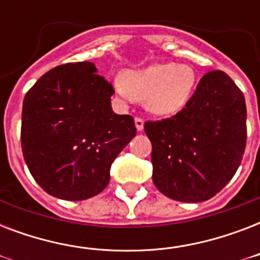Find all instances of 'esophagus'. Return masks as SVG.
Instances as JSON below:
<instances>
[{
	"label": "esophagus",
	"instance_id": "1",
	"mask_svg": "<svg viewBox=\"0 0 260 260\" xmlns=\"http://www.w3.org/2000/svg\"><path fill=\"white\" fill-rule=\"evenodd\" d=\"M135 125H136V129L143 131L144 128V120L142 117H136L135 118Z\"/></svg>",
	"mask_w": 260,
	"mask_h": 260
}]
</instances>
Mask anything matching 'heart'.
Listing matches in <instances>:
<instances>
[{
    "mask_svg": "<svg viewBox=\"0 0 260 260\" xmlns=\"http://www.w3.org/2000/svg\"><path fill=\"white\" fill-rule=\"evenodd\" d=\"M196 81V71L189 64L154 63L142 70L124 71L114 89L125 100H144L151 113L171 116L189 101Z\"/></svg>",
    "mask_w": 260,
    "mask_h": 260,
    "instance_id": "obj_1",
    "label": "heart"
}]
</instances>
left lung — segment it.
<instances>
[{
	"label": "left lung",
	"instance_id": "left-lung-1",
	"mask_svg": "<svg viewBox=\"0 0 260 260\" xmlns=\"http://www.w3.org/2000/svg\"><path fill=\"white\" fill-rule=\"evenodd\" d=\"M246 100L224 71L206 73L185 108L146 121L152 144V181L175 201L202 202L220 191L240 166L247 140Z\"/></svg>",
	"mask_w": 260,
	"mask_h": 260
}]
</instances>
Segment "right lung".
<instances>
[{
  "label": "right lung",
  "instance_id": "right-lung-1",
  "mask_svg": "<svg viewBox=\"0 0 260 260\" xmlns=\"http://www.w3.org/2000/svg\"><path fill=\"white\" fill-rule=\"evenodd\" d=\"M113 94L91 62L55 67L28 90L22 155L44 191L82 201L108 186L112 163L136 135L134 117L112 110Z\"/></svg>",
  "mask_w": 260,
  "mask_h": 260
}]
</instances>
